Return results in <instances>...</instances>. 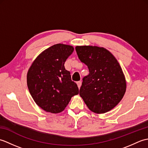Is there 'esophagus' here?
Instances as JSON below:
<instances>
[{
	"label": "esophagus",
	"instance_id": "34e87169",
	"mask_svg": "<svg viewBox=\"0 0 148 148\" xmlns=\"http://www.w3.org/2000/svg\"><path fill=\"white\" fill-rule=\"evenodd\" d=\"M81 84H82V82H81V81H77V86H78V88H80V87L81 86Z\"/></svg>",
	"mask_w": 148,
	"mask_h": 148
}]
</instances>
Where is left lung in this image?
<instances>
[{
    "label": "left lung",
    "mask_w": 148,
    "mask_h": 148,
    "mask_svg": "<svg viewBox=\"0 0 148 148\" xmlns=\"http://www.w3.org/2000/svg\"><path fill=\"white\" fill-rule=\"evenodd\" d=\"M76 51L89 70V74L83 79L81 97L93 112L111 111L126 92V81L117 60L108 50L98 46H76Z\"/></svg>",
    "instance_id": "8db88e82"
}]
</instances>
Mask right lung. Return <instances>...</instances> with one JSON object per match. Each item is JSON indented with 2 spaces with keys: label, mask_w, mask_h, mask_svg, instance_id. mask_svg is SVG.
I'll list each match as a JSON object with an SVG mask.
<instances>
[{
  "label": "right lung",
  "mask_w": 148,
  "mask_h": 148,
  "mask_svg": "<svg viewBox=\"0 0 148 148\" xmlns=\"http://www.w3.org/2000/svg\"><path fill=\"white\" fill-rule=\"evenodd\" d=\"M73 51L72 46L56 44L40 53L28 71V88L37 105L44 111L60 112L72 97L79 93L77 84L64 67Z\"/></svg>",
  "instance_id": "right-lung-1"
}]
</instances>
